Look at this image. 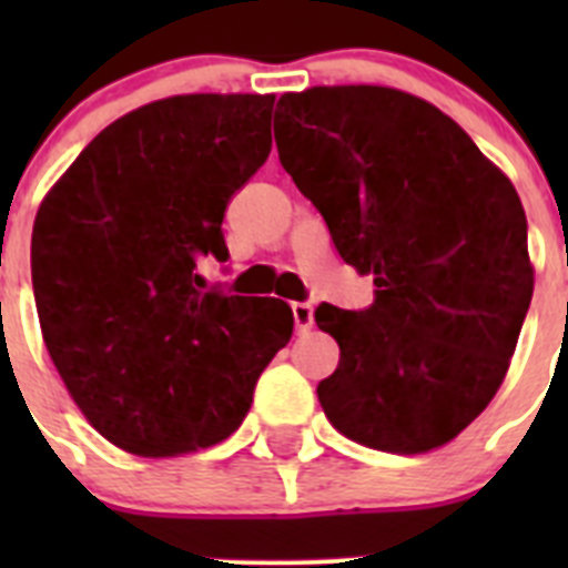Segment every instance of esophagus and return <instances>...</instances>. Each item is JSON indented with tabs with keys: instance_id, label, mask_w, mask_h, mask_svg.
<instances>
[{
	"instance_id": "obj_1",
	"label": "esophagus",
	"mask_w": 568,
	"mask_h": 568,
	"mask_svg": "<svg viewBox=\"0 0 568 568\" xmlns=\"http://www.w3.org/2000/svg\"><path fill=\"white\" fill-rule=\"evenodd\" d=\"M293 318H295V333L304 335L313 327V307L304 304V301H295L293 304Z\"/></svg>"
}]
</instances>
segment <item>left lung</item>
<instances>
[{"mask_svg":"<svg viewBox=\"0 0 568 568\" xmlns=\"http://www.w3.org/2000/svg\"><path fill=\"white\" fill-rule=\"evenodd\" d=\"M278 159L335 250L375 275L366 310L321 304L341 346L329 424L384 453H429L486 409L529 313L526 213L511 182L429 102L346 84L284 93Z\"/></svg>","mask_w":568,"mask_h":568,"instance_id":"obj_1","label":"left lung"}]
</instances>
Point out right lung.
<instances>
[{
    "label": "right lung",
    "mask_w": 568,
    "mask_h": 568,
    "mask_svg": "<svg viewBox=\"0 0 568 568\" xmlns=\"http://www.w3.org/2000/svg\"><path fill=\"white\" fill-rule=\"evenodd\" d=\"M275 97L195 93L144 104L79 153L33 224L44 346L99 435L144 458L233 435L293 335L278 298L195 273L227 261L224 213L267 162Z\"/></svg>",
    "instance_id": "right-lung-1"
}]
</instances>
